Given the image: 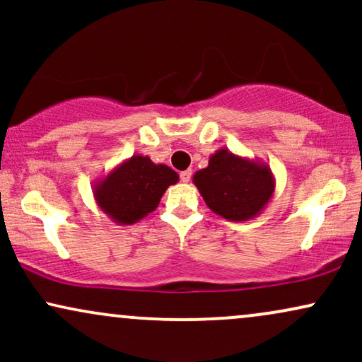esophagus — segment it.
<instances>
[{"instance_id":"esophagus-1","label":"esophagus","mask_w":362,"mask_h":362,"mask_svg":"<svg viewBox=\"0 0 362 362\" xmlns=\"http://www.w3.org/2000/svg\"><path fill=\"white\" fill-rule=\"evenodd\" d=\"M190 177H192V170H184V172H180V180L182 182H190Z\"/></svg>"}]
</instances>
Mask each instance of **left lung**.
Returning a JSON list of instances; mask_svg holds the SVG:
<instances>
[{"mask_svg":"<svg viewBox=\"0 0 362 362\" xmlns=\"http://www.w3.org/2000/svg\"><path fill=\"white\" fill-rule=\"evenodd\" d=\"M192 182L207 207L228 221L257 218L276 190V178L267 163L228 148L211 155L207 167L195 172Z\"/></svg>","mask_w":362,"mask_h":362,"instance_id":"8db88e82","label":"left lung"}]
</instances>
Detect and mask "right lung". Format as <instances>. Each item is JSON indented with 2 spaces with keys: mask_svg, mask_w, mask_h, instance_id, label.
<instances>
[{
  "mask_svg": "<svg viewBox=\"0 0 362 362\" xmlns=\"http://www.w3.org/2000/svg\"><path fill=\"white\" fill-rule=\"evenodd\" d=\"M177 182L175 170L153 163L149 156L132 155L95 180L93 197L112 221L127 226L153 213L165 190Z\"/></svg>",
  "mask_w": 362,
  "mask_h": 362,
  "instance_id": "add662e5",
  "label": "right lung"
}]
</instances>
